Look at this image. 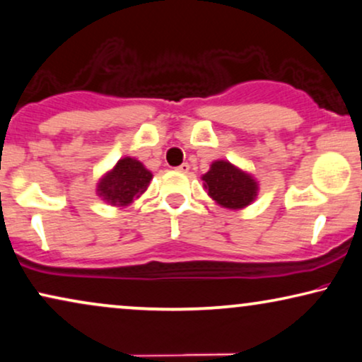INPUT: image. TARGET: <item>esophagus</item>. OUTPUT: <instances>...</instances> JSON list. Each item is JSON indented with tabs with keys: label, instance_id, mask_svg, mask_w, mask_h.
Segmentation results:
<instances>
[{
	"label": "esophagus",
	"instance_id": "obj_1",
	"mask_svg": "<svg viewBox=\"0 0 362 362\" xmlns=\"http://www.w3.org/2000/svg\"><path fill=\"white\" fill-rule=\"evenodd\" d=\"M176 170L180 171V173H187V171H189V164H187V163H182V164H180V166L176 168Z\"/></svg>",
	"mask_w": 362,
	"mask_h": 362
}]
</instances>
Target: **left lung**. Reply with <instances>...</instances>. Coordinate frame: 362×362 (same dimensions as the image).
I'll list each match as a JSON object with an SVG mask.
<instances>
[{
  "label": "left lung",
  "mask_w": 362,
  "mask_h": 362,
  "mask_svg": "<svg viewBox=\"0 0 362 362\" xmlns=\"http://www.w3.org/2000/svg\"><path fill=\"white\" fill-rule=\"evenodd\" d=\"M203 181L208 194L224 208L241 209L256 198V181L228 161L211 164V170L203 176Z\"/></svg>",
  "instance_id": "1"
}]
</instances>
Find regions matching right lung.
Returning <instances> with one entry per match:
<instances>
[{"label": "right lung", "mask_w": 362, "mask_h": 362, "mask_svg": "<svg viewBox=\"0 0 362 362\" xmlns=\"http://www.w3.org/2000/svg\"><path fill=\"white\" fill-rule=\"evenodd\" d=\"M153 175L133 158L119 159L115 170L103 177L98 192L107 203L126 206L148 189Z\"/></svg>", "instance_id": "add662e5"}]
</instances>
